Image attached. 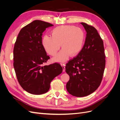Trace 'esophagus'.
<instances>
[{
    "mask_svg": "<svg viewBox=\"0 0 120 120\" xmlns=\"http://www.w3.org/2000/svg\"><path fill=\"white\" fill-rule=\"evenodd\" d=\"M66 66V65H65V64H61V67H62V68H63V71L64 72L65 71H66V68H65V66Z\"/></svg>",
    "mask_w": 120,
    "mask_h": 120,
    "instance_id": "34e87169",
    "label": "esophagus"
}]
</instances>
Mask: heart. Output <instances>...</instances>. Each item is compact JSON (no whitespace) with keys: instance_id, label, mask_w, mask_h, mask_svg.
Instances as JSON below:
<instances>
[{"instance_id":"1","label":"heart","mask_w":120,"mask_h":120,"mask_svg":"<svg viewBox=\"0 0 120 120\" xmlns=\"http://www.w3.org/2000/svg\"><path fill=\"white\" fill-rule=\"evenodd\" d=\"M50 35H45L41 44L46 53L54 56L60 49H63L53 60L62 63L69 56H77L82 50L85 40V34L81 28L74 25H65L57 26L50 31Z\"/></svg>"}]
</instances>
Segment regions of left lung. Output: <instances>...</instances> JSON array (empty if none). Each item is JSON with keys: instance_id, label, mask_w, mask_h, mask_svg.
I'll use <instances>...</instances> for the list:
<instances>
[{"instance_id": "left-lung-1", "label": "left lung", "mask_w": 120, "mask_h": 120, "mask_svg": "<svg viewBox=\"0 0 120 120\" xmlns=\"http://www.w3.org/2000/svg\"><path fill=\"white\" fill-rule=\"evenodd\" d=\"M81 23L86 32L85 45L66 66V71L70 76L67 90L77 97L88 96L98 88L106 64L103 41L97 30L86 23Z\"/></svg>"}]
</instances>
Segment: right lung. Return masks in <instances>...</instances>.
<instances>
[{
  "instance_id": "add662e5",
  "label": "right lung",
  "mask_w": 120,
  "mask_h": 120,
  "mask_svg": "<svg viewBox=\"0 0 120 120\" xmlns=\"http://www.w3.org/2000/svg\"><path fill=\"white\" fill-rule=\"evenodd\" d=\"M53 25L36 20L20 30L13 49V67L23 90L34 95L48 92L52 79L63 71L59 64H43L49 59L41 44L42 35Z\"/></svg>"
}]
</instances>
